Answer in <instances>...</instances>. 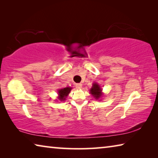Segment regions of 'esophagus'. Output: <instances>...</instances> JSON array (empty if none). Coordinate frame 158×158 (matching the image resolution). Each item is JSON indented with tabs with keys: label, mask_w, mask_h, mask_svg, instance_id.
Instances as JSON below:
<instances>
[{
	"label": "esophagus",
	"mask_w": 158,
	"mask_h": 158,
	"mask_svg": "<svg viewBox=\"0 0 158 158\" xmlns=\"http://www.w3.org/2000/svg\"><path fill=\"white\" fill-rule=\"evenodd\" d=\"M75 87L77 88V89H81V87H82V84H77L75 85Z\"/></svg>",
	"instance_id": "34e87169"
}]
</instances>
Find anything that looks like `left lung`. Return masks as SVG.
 <instances>
[{
  "mask_svg": "<svg viewBox=\"0 0 158 158\" xmlns=\"http://www.w3.org/2000/svg\"><path fill=\"white\" fill-rule=\"evenodd\" d=\"M90 94H91L93 97L95 98L96 100H98L101 97H102V89L100 85L97 83H94L93 84V86L90 90Z\"/></svg>",
  "mask_w": 158,
  "mask_h": 158,
  "instance_id": "left-lung-1",
  "label": "left lung"
}]
</instances>
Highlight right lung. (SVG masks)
<instances>
[{"label": "right lung", "mask_w": 158, "mask_h": 158, "mask_svg": "<svg viewBox=\"0 0 158 158\" xmlns=\"http://www.w3.org/2000/svg\"><path fill=\"white\" fill-rule=\"evenodd\" d=\"M71 87H66L58 90V99H59L60 101L65 100L66 97L69 95V93L71 91Z\"/></svg>", "instance_id": "right-lung-1"}]
</instances>
